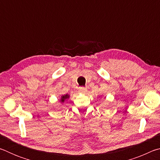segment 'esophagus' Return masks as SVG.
Listing matches in <instances>:
<instances>
[{"label":"esophagus","mask_w":160,"mask_h":160,"mask_svg":"<svg viewBox=\"0 0 160 160\" xmlns=\"http://www.w3.org/2000/svg\"><path fill=\"white\" fill-rule=\"evenodd\" d=\"M87 89L85 88H80L79 89V90H78V92L79 93H81V94H85L87 92Z\"/></svg>","instance_id":"1"}]
</instances>
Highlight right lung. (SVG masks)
<instances>
[{"label":"right lung","instance_id":"right-lung-1","mask_svg":"<svg viewBox=\"0 0 160 160\" xmlns=\"http://www.w3.org/2000/svg\"><path fill=\"white\" fill-rule=\"evenodd\" d=\"M70 97V95L68 94H64V95H63V96H61V102H62V103H63L64 102V101L66 99H68Z\"/></svg>","mask_w":160,"mask_h":160}]
</instances>
